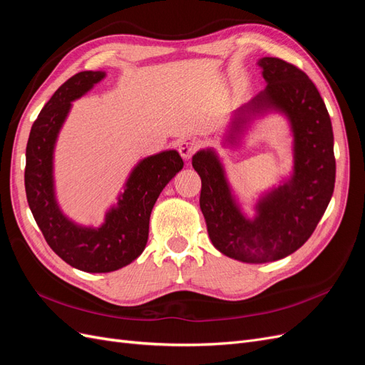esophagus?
I'll list each match as a JSON object with an SVG mask.
<instances>
[{
	"instance_id": "esophagus-1",
	"label": "esophagus",
	"mask_w": 365,
	"mask_h": 365,
	"mask_svg": "<svg viewBox=\"0 0 365 365\" xmlns=\"http://www.w3.org/2000/svg\"><path fill=\"white\" fill-rule=\"evenodd\" d=\"M200 146H201V141L197 140V138H195V137H185V138H182L180 141L178 152L181 153V157L184 160H190L193 153L197 149H200Z\"/></svg>"
}]
</instances>
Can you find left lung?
I'll return each instance as SVG.
<instances>
[{
  "label": "left lung",
  "mask_w": 365,
  "mask_h": 365,
  "mask_svg": "<svg viewBox=\"0 0 365 365\" xmlns=\"http://www.w3.org/2000/svg\"><path fill=\"white\" fill-rule=\"evenodd\" d=\"M267 88L240 106L231 121L235 143L251 115L279 111L294 135V173L256 205L248 219L236 202L213 149L196 152L193 169L201 176L200 205L210 240L225 256L245 263L280 260L312 236L334 195V132L327 108L306 73L279 58H262Z\"/></svg>",
  "instance_id": "8db88e82"
}]
</instances>
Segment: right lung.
<instances>
[{
  "instance_id": "add662e5",
  "label": "right lung",
  "mask_w": 365,
  "mask_h": 365,
  "mask_svg": "<svg viewBox=\"0 0 365 365\" xmlns=\"http://www.w3.org/2000/svg\"><path fill=\"white\" fill-rule=\"evenodd\" d=\"M103 77V71H81L61 85L33 123L26 149L24 182L33 217L50 248L85 272L117 271L140 256L148 244L152 208L184 165L176 150L141 160L130 172L117 205L109 208L98 228L77 225L61 212L54 195V145L71 102Z\"/></svg>"
}]
</instances>
